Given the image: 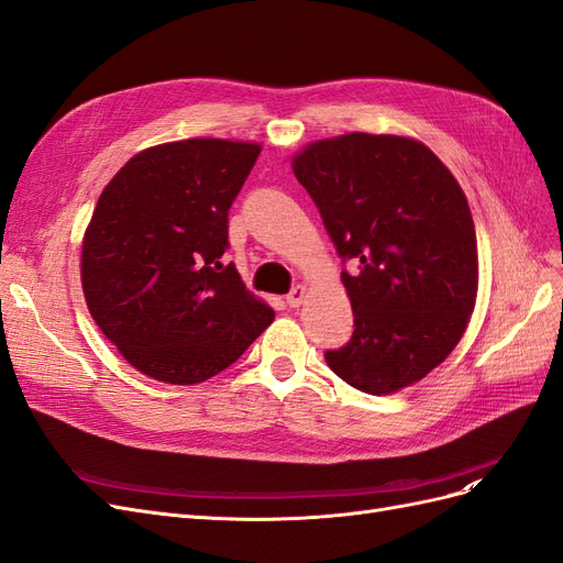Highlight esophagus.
I'll return each instance as SVG.
<instances>
[{
  "label": "esophagus",
  "mask_w": 563,
  "mask_h": 563,
  "mask_svg": "<svg viewBox=\"0 0 563 563\" xmlns=\"http://www.w3.org/2000/svg\"><path fill=\"white\" fill-rule=\"evenodd\" d=\"M305 294H308V288H305L302 284L294 286L291 291H288V296H286L288 308H298V305H302V300H305Z\"/></svg>",
  "instance_id": "1"
}]
</instances>
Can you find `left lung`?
Listing matches in <instances>:
<instances>
[{
	"mask_svg": "<svg viewBox=\"0 0 563 563\" xmlns=\"http://www.w3.org/2000/svg\"><path fill=\"white\" fill-rule=\"evenodd\" d=\"M335 253L354 331L323 360L338 378L389 395L428 376L467 329L479 284L467 199L430 147L347 133L294 157Z\"/></svg>",
	"mask_w": 563,
	"mask_h": 563,
	"instance_id": "8db88e82",
	"label": "left lung"
}]
</instances>
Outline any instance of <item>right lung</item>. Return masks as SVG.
<instances>
[{"label": "right lung", "mask_w": 563, "mask_h": 563, "mask_svg": "<svg viewBox=\"0 0 563 563\" xmlns=\"http://www.w3.org/2000/svg\"><path fill=\"white\" fill-rule=\"evenodd\" d=\"M258 155L255 143H166L129 159L100 195L81 244L84 298L145 376L209 380L275 319L223 265L228 213Z\"/></svg>", "instance_id": "right-lung-1"}]
</instances>
